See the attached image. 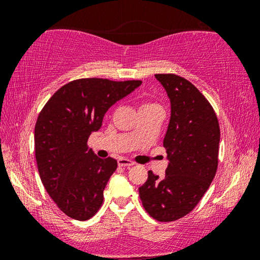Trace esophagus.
Masks as SVG:
<instances>
[{
    "instance_id": "34e87169",
    "label": "esophagus",
    "mask_w": 260,
    "mask_h": 260,
    "mask_svg": "<svg viewBox=\"0 0 260 260\" xmlns=\"http://www.w3.org/2000/svg\"><path fill=\"white\" fill-rule=\"evenodd\" d=\"M135 163L133 161H130V159L127 158H119L118 159V166L119 167H125V168H130V167H133Z\"/></svg>"
}]
</instances>
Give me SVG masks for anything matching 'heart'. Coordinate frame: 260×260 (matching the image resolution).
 <instances>
[{
  "label": "heart",
  "instance_id": "1",
  "mask_svg": "<svg viewBox=\"0 0 260 260\" xmlns=\"http://www.w3.org/2000/svg\"><path fill=\"white\" fill-rule=\"evenodd\" d=\"M152 106H157V104H155V103H151V102H143L141 104V106H140V110L152 108Z\"/></svg>",
  "mask_w": 260,
  "mask_h": 260
}]
</instances>
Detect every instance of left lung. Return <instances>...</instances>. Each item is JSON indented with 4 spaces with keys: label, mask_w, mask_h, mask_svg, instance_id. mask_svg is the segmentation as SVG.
Wrapping results in <instances>:
<instances>
[{
    "label": "left lung",
    "mask_w": 260,
    "mask_h": 260,
    "mask_svg": "<svg viewBox=\"0 0 260 260\" xmlns=\"http://www.w3.org/2000/svg\"><path fill=\"white\" fill-rule=\"evenodd\" d=\"M155 77L172 104L163 140L169 165L163 179L149 170L138 190L148 214L168 222L193 211L211 186L219 163L220 127L211 103L190 81L173 73Z\"/></svg>",
    "instance_id": "8db88e82"
}]
</instances>
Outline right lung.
<instances>
[{
    "label": "right lung",
    "mask_w": 260,
    "mask_h": 260,
    "mask_svg": "<svg viewBox=\"0 0 260 260\" xmlns=\"http://www.w3.org/2000/svg\"><path fill=\"white\" fill-rule=\"evenodd\" d=\"M141 80L83 78L63 85L48 99L35 124V158L40 179L56 206L85 221L102 207L117 161L99 158L87 141L101 129L105 113Z\"/></svg>",
    "instance_id": "right-lung-1"
}]
</instances>
